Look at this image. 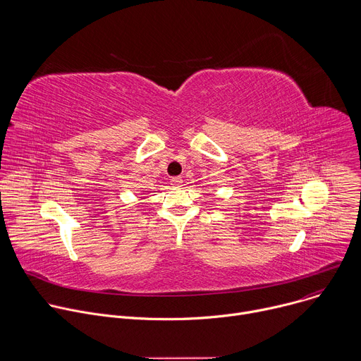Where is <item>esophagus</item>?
<instances>
[{
	"label": "esophagus",
	"mask_w": 361,
	"mask_h": 361,
	"mask_svg": "<svg viewBox=\"0 0 361 361\" xmlns=\"http://www.w3.org/2000/svg\"><path fill=\"white\" fill-rule=\"evenodd\" d=\"M170 183H171V185H174V187H181L183 178H181V177H173Z\"/></svg>",
	"instance_id": "esophagus-1"
}]
</instances>
